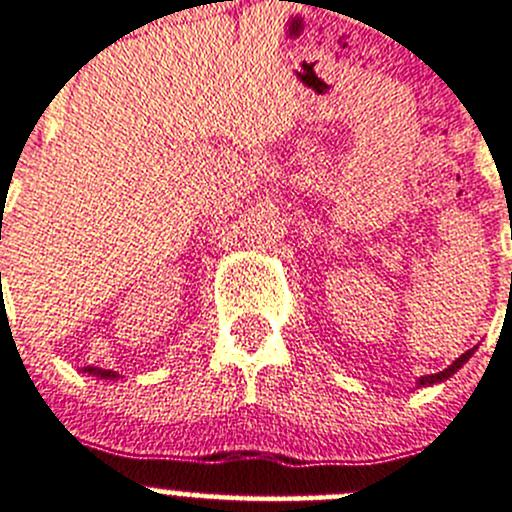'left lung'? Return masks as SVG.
Wrapping results in <instances>:
<instances>
[{
  "label": "left lung",
  "mask_w": 512,
  "mask_h": 512,
  "mask_svg": "<svg viewBox=\"0 0 512 512\" xmlns=\"http://www.w3.org/2000/svg\"><path fill=\"white\" fill-rule=\"evenodd\" d=\"M475 353V348H470V351H465L463 356L460 358H455L453 363H450L448 368H445V371H440V373H430V376H423V378H418V386H433V383H443V381H448L450 376H453L455 371H458L460 366H463V363H468V358L473 356Z\"/></svg>",
  "instance_id": "1"
}]
</instances>
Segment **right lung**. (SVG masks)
Here are the masks:
<instances>
[{"instance_id": "add662e5", "label": "right lung", "mask_w": 512, "mask_h": 512, "mask_svg": "<svg viewBox=\"0 0 512 512\" xmlns=\"http://www.w3.org/2000/svg\"><path fill=\"white\" fill-rule=\"evenodd\" d=\"M84 373H89V376H96V378H106V381H114V378H119V373L116 371H106V368H94V366H86Z\"/></svg>"}]
</instances>
